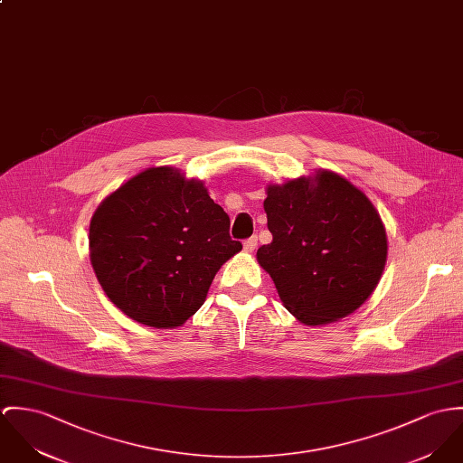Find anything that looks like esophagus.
<instances>
[{"mask_svg":"<svg viewBox=\"0 0 463 463\" xmlns=\"http://www.w3.org/2000/svg\"><path fill=\"white\" fill-rule=\"evenodd\" d=\"M256 246H258V237L256 235H252L248 241H244V251L246 252L254 251Z\"/></svg>","mask_w":463,"mask_h":463,"instance_id":"obj_1","label":"esophagus"}]
</instances>
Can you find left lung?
Here are the masks:
<instances>
[{
  "mask_svg": "<svg viewBox=\"0 0 463 463\" xmlns=\"http://www.w3.org/2000/svg\"><path fill=\"white\" fill-rule=\"evenodd\" d=\"M263 209L272 242L256 258L298 322H336L373 294L387 260V235L361 189L318 169L269 185Z\"/></svg>",
  "mask_w": 463,
  "mask_h": 463,
  "instance_id": "obj_1",
  "label": "left lung"
}]
</instances>
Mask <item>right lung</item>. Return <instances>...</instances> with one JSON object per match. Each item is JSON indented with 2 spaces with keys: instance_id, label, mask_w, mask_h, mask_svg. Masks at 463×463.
<instances>
[{
  "instance_id": "1",
  "label": "right lung",
  "mask_w": 463,
  "mask_h": 463,
  "mask_svg": "<svg viewBox=\"0 0 463 463\" xmlns=\"http://www.w3.org/2000/svg\"><path fill=\"white\" fill-rule=\"evenodd\" d=\"M88 241L91 267L109 300L156 329L191 318L221 265L242 250L205 184L169 166L145 169L104 198Z\"/></svg>"
}]
</instances>
